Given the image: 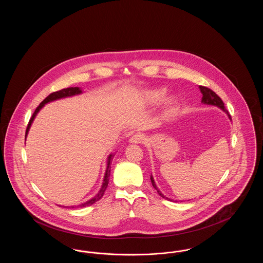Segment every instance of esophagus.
<instances>
[{
  "label": "esophagus",
  "mask_w": 263,
  "mask_h": 263,
  "mask_svg": "<svg viewBox=\"0 0 263 263\" xmlns=\"http://www.w3.org/2000/svg\"><path fill=\"white\" fill-rule=\"evenodd\" d=\"M145 136L143 134H140L137 133L135 135H133L132 137L130 138V143H133V144H140V143H143L145 141Z\"/></svg>",
  "instance_id": "obj_1"
}]
</instances>
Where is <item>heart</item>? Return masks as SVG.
<instances>
[{
    "label": "heart",
    "instance_id": "1",
    "mask_svg": "<svg viewBox=\"0 0 263 263\" xmlns=\"http://www.w3.org/2000/svg\"><path fill=\"white\" fill-rule=\"evenodd\" d=\"M165 89L164 88H156L152 89L146 92V100L149 103H158L165 97Z\"/></svg>",
    "mask_w": 263,
    "mask_h": 263
}]
</instances>
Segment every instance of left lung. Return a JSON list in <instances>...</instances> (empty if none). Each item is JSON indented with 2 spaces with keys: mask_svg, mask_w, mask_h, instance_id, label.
Returning a JSON list of instances; mask_svg holds the SVG:
<instances>
[{
  "mask_svg": "<svg viewBox=\"0 0 263 263\" xmlns=\"http://www.w3.org/2000/svg\"><path fill=\"white\" fill-rule=\"evenodd\" d=\"M199 88H200L201 92H202V102H203V103H206V104H212V105H217V106H219L220 108H222L224 111L228 113V116H229V117H230V119H231V115H230V113L227 111V109H226L225 107V104H224L223 100H221V98H220V97H219L215 91H213L212 89H210V88H207V87H203V86H200ZM151 181H152L153 186L158 190L159 194H160L162 197H163V198H165V197L163 196V194L159 191V189L157 188V186H156L155 181H154V178H153V176H152V175H151ZM166 199H167V198H166Z\"/></svg>",
  "mask_w": 263,
  "mask_h": 263,
  "instance_id": "left-lung-1",
  "label": "left lung"
}]
</instances>
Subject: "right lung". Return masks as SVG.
<instances>
[{
  "label": "right lung",
  "mask_w": 263,
  "mask_h": 263,
  "mask_svg": "<svg viewBox=\"0 0 263 263\" xmlns=\"http://www.w3.org/2000/svg\"><path fill=\"white\" fill-rule=\"evenodd\" d=\"M81 92H82V90H81L79 88H63V89H60V90H57V91H54V92L50 93L46 99H44L43 101L38 105L37 107H36V109L34 110V112L32 114V116L30 117L29 122H28L27 127H26L25 137H26V135H27V132H28V130H29V127L31 125V123H32V121H33V119H34L35 115L37 114L38 111L41 109V107H42L45 103H47V102H49V101H52V100H59V99L66 98V97H71V96L79 95V93H81ZM112 159L113 155H110V156L108 157L107 168H106V173H105V175H104L103 183H102V186H101V189H100V192L98 193V195H97L96 197H93L92 199H90V200L88 201V202H86V203H84V204H82V205H79L78 207H86V206L91 205V204L96 203L97 201H99L100 199H101V197L103 196V194H104V192H105V190H106V188H107V185H108V180H109V175H110V165H111ZM72 208H74V207H72Z\"/></svg>",
  "instance_id": "1"
}]
</instances>
